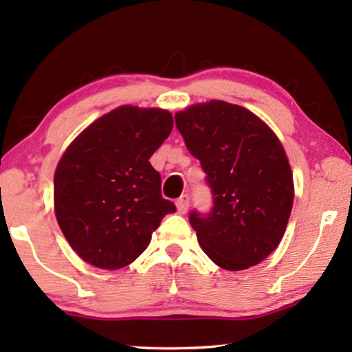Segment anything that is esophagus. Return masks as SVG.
<instances>
[{"mask_svg": "<svg viewBox=\"0 0 352 352\" xmlns=\"http://www.w3.org/2000/svg\"><path fill=\"white\" fill-rule=\"evenodd\" d=\"M175 205H177L178 212H180V214H186L188 208H189V195H188V194H183L182 197L175 201Z\"/></svg>", "mask_w": 352, "mask_h": 352, "instance_id": "obj_1", "label": "esophagus"}]
</instances>
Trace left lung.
<instances>
[{"label":"left lung","mask_w":352,"mask_h":352,"mask_svg":"<svg viewBox=\"0 0 352 352\" xmlns=\"http://www.w3.org/2000/svg\"><path fill=\"white\" fill-rule=\"evenodd\" d=\"M175 124L212 192L210 212L189 214L200 247L225 270L259 264L281 242L294 205L278 136L254 113L223 100L190 105Z\"/></svg>","instance_id":"1"}]
</instances>
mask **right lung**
Returning a JSON list of instances; mask_svg holds the SVG:
<instances>
[{"instance_id": "add662e5", "label": "right lung", "mask_w": 352, "mask_h": 352, "mask_svg": "<svg viewBox=\"0 0 352 352\" xmlns=\"http://www.w3.org/2000/svg\"><path fill=\"white\" fill-rule=\"evenodd\" d=\"M174 127L162 109L122 105L90 124L62 155L54 210L71 248L94 267L122 269L138 258L163 217L162 177L148 163Z\"/></svg>"}]
</instances>
